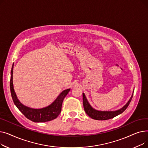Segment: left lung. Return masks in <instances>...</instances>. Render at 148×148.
I'll return each mask as SVG.
<instances>
[{"instance_id": "8db88e82", "label": "left lung", "mask_w": 148, "mask_h": 148, "mask_svg": "<svg viewBox=\"0 0 148 148\" xmlns=\"http://www.w3.org/2000/svg\"><path fill=\"white\" fill-rule=\"evenodd\" d=\"M133 95L131 96V98L128 101V102L121 109L114 111V112H101V111H98L93 108L89 103H88V100L85 97V95L83 94V107L85 112L89 116L90 118L95 119V120H99V121H103V120H107L110 119L112 118H113L115 116H118L122 113H123L125 111L128 106H129L131 101L133 98Z\"/></svg>"}]
</instances>
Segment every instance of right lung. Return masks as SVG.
Listing matches in <instances>:
<instances>
[{
	"mask_svg": "<svg viewBox=\"0 0 148 148\" xmlns=\"http://www.w3.org/2000/svg\"><path fill=\"white\" fill-rule=\"evenodd\" d=\"M13 65L11 71L10 90L13 101L18 109L25 115L26 118L34 122H48L56 119L61 112L62 103L65 97L69 92L70 89H68L62 92L56 99L48 107L41 108V109H34V108L26 107L19 101L14 89L12 82Z\"/></svg>",
	"mask_w": 148,
	"mask_h": 148,
	"instance_id": "right-lung-1",
	"label": "right lung"
}]
</instances>
